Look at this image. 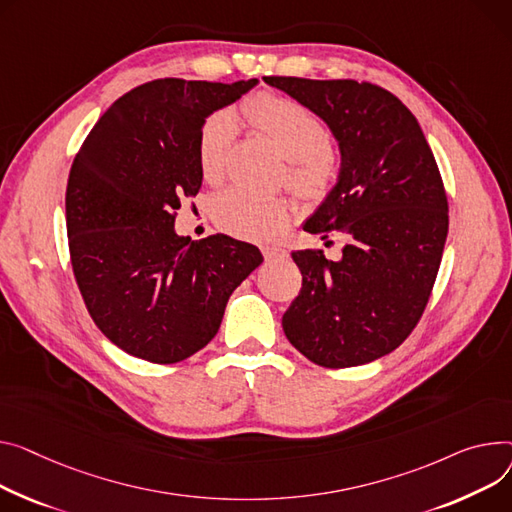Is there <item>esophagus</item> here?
I'll use <instances>...</instances> for the list:
<instances>
[{"mask_svg": "<svg viewBox=\"0 0 512 512\" xmlns=\"http://www.w3.org/2000/svg\"><path fill=\"white\" fill-rule=\"evenodd\" d=\"M286 255H288V251L282 247H263L265 261H278V259H284Z\"/></svg>", "mask_w": 512, "mask_h": 512, "instance_id": "obj_1", "label": "esophagus"}]
</instances>
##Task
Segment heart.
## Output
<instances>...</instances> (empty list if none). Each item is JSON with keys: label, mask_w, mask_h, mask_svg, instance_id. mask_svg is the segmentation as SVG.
Instances as JSON below:
<instances>
[{"label": "heart", "mask_w": 512, "mask_h": 512, "mask_svg": "<svg viewBox=\"0 0 512 512\" xmlns=\"http://www.w3.org/2000/svg\"><path fill=\"white\" fill-rule=\"evenodd\" d=\"M243 113L292 160L288 170L290 187L306 201H325L337 185V164L327 154L331 148L329 129L294 100L271 92L251 96L243 105ZM234 138L236 121L228 111H218L206 119L197 140V162L203 179L218 183L224 177ZM212 216L216 226L230 236L267 243L288 228L292 206L284 197L230 187L216 197Z\"/></svg>", "instance_id": "obj_1"}]
</instances>
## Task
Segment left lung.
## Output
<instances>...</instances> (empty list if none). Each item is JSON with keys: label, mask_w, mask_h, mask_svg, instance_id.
Wrapping results in <instances>:
<instances>
[{"label": "left lung", "mask_w": 512, "mask_h": 512, "mask_svg": "<svg viewBox=\"0 0 512 512\" xmlns=\"http://www.w3.org/2000/svg\"><path fill=\"white\" fill-rule=\"evenodd\" d=\"M263 80L319 115L342 150L337 185L304 230L344 234L346 247L337 261L292 251L302 290L284 333L325 368L372 362L405 342L428 304L449 232L438 164L412 111L377 84Z\"/></svg>", "instance_id": "8db88e82"}]
</instances>
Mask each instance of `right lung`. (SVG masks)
Returning <instances> with one entry per match:
<instances>
[{
  "instance_id": "obj_1",
  "label": "right lung",
  "mask_w": 512,
  "mask_h": 512,
  "mask_svg": "<svg viewBox=\"0 0 512 512\" xmlns=\"http://www.w3.org/2000/svg\"><path fill=\"white\" fill-rule=\"evenodd\" d=\"M257 80L162 78L129 90L80 146L65 191L72 269L86 309L123 352L181 362L212 342L226 302L263 263L255 245L175 232L197 195V140L206 119Z\"/></svg>"
}]
</instances>
